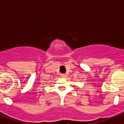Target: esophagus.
Listing matches in <instances>:
<instances>
[{
	"instance_id": "obj_1",
	"label": "esophagus",
	"mask_w": 124,
	"mask_h": 124,
	"mask_svg": "<svg viewBox=\"0 0 124 124\" xmlns=\"http://www.w3.org/2000/svg\"><path fill=\"white\" fill-rule=\"evenodd\" d=\"M61 77L62 78H66V74H61Z\"/></svg>"
}]
</instances>
